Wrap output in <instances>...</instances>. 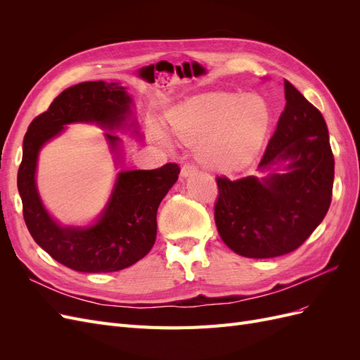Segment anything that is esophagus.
<instances>
[{"instance_id":"1","label":"esophagus","mask_w":360,"mask_h":360,"mask_svg":"<svg viewBox=\"0 0 360 360\" xmlns=\"http://www.w3.org/2000/svg\"><path fill=\"white\" fill-rule=\"evenodd\" d=\"M198 168L193 165V163H191V162H188V163H184V165L181 167V177H188V176H191V174H193L195 171H197Z\"/></svg>"}]
</instances>
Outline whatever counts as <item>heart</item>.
<instances>
[{"mask_svg":"<svg viewBox=\"0 0 360 360\" xmlns=\"http://www.w3.org/2000/svg\"><path fill=\"white\" fill-rule=\"evenodd\" d=\"M270 108L255 94L205 93L172 110L169 132L183 143L198 144L207 167L234 171L246 167L263 146L270 126ZM155 136L167 144L160 130Z\"/></svg>","mask_w":360,"mask_h":360,"instance_id":"b5f03b06","label":"heart"}]
</instances>
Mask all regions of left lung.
Here are the masks:
<instances>
[{"label": "left lung", "mask_w": 360, "mask_h": 360, "mask_svg": "<svg viewBox=\"0 0 360 360\" xmlns=\"http://www.w3.org/2000/svg\"><path fill=\"white\" fill-rule=\"evenodd\" d=\"M284 91V112L259 168L278 171L282 165L285 172L263 180L216 177L217 231L228 248L248 258L296 250L324 219L332 201L335 159L328 126L317 108L287 79Z\"/></svg>", "instance_id": "1"}]
</instances>
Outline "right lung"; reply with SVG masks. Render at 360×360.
Here are the masks:
<instances>
[{
  "label": "right lung",
  "mask_w": 360,
  "mask_h": 360,
  "mask_svg": "<svg viewBox=\"0 0 360 360\" xmlns=\"http://www.w3.org/2000/svg\"><path fill=\"white\" fill-rule=\"evenodd\" d=\"M124 86L91 81L64 90L48 111L32 120L24 136L18 189L24 221L34 242L58 263L84 274H108L135 264L153 248L158 207L179 179L180 167L167 163L156 169L123 171L99 222L90 228H63L52 221L36 189V163L41 146L64 124L96 122L108 129L123 124L130 112ZM115 150L120 138L106 134Z\"/></svg>",
  "instance_id": "add662e5"
}]
</instances>
